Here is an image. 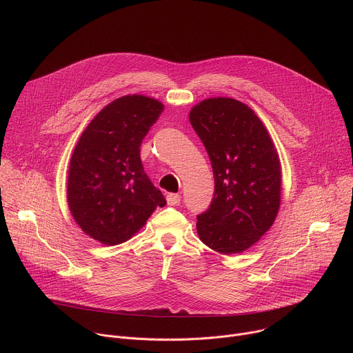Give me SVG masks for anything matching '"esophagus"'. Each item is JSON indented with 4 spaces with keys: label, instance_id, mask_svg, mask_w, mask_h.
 <instances>
[{
    "label": "esophagus",
    "instance_id": "obj_1",
    "mask_svg": "<svg viewBox=\"0 0 353 353\" xmlns=\"http://www.w3.org/2000/svg\"><path fill=\"white\" fill-rule=\"evenodd\" d=\"M180 199H181V196L179 194H174V192H170V194L166 195V201H168L169 205H179Z\"/></svg>",
    "mask_w": 353,
    "mask_h": 353
}]
</instances>
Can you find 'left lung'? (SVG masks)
I'll return each mask as SVG.
<instances>
[{
	"label": "left lung",
	"mask_w": 353,
	"mask_h": 353,
	"mask_svg": "<svg viewBox=\"0 0 353 353\" xmlns=\"http://www.w3.org/2000/svg\"><path fill=\"white\" fill-rule=\"evenodd\" d=\"M214 170L210 208L196 215L204 244L236 254L260 240L272 226L281 204V165L261 120L230 97L203 100L190 112Z\"/></svg>",
	"instance_id": "obj_1"
}]
</instances>
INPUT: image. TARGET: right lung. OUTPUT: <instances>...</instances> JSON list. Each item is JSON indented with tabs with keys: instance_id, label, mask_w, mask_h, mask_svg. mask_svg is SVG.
Segmentation results:
<instances>
[{
	"instance_id": "add662e5",
	"label": "right lung",
	"mask_w": 353,
	"mask_h": 353,
	"mask_svg": "<svg viewBox=\"0 0 353 353\" xmlns=\"http://www.w3.org/2000/svg\"><path fill=\"white\" fill-rule=\"evenodd\" d=\"M163 105L141 94L108 105L82 132L70 162V211L92 239L116 245L131 239L166 199L146 176L139 148Z\"/></svg>"
}]
</instances>
